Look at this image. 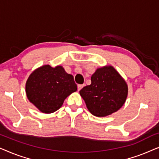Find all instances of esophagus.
I'll return each mask as SVG.
<instances>
[{
	"instance_id": "esophagus-1",
	"label": "esophagus",
	"mask_w": 159,
	"mask_h": 159,
	"mask_svg": "<svg viewBox=\"0 0 159 159\" xmlns=\"http://www.w3.org/2000/svg\"><path fill=\"white\" fill-rule=\"evenodd\" d=\"M84 86V84H78V85H77V88H78V90H81V89L82 88H83V87Z\"/></svg>"
}]
</instances>
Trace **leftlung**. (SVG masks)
<instances>
[{
	"instance_id": "left-lung-1",
	"label": "left lung",
	"mask_w": 159,
	"mask_h": 159,
	"mask_svg": "<svg viewBox=\"0 0 159 159\" xmlns=\"http://www.w3.org/2000/svg\"><path fill=\"white\" fill-rule=\"evenodd\" d=\"M128 88L111 66L98 69L91 77V84L80 91L91 114L106 116L116 112L125 103Z\"/></svg>"
}]
</instances>
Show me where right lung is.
<instances>
[{
    "mask_svg": "<svg viewBox=\"0 0 159 159\" xmlns=\"http://www.w3.org/2000/svg\"><path fill=\"white\" fill-rule=\"evenodd\" d=\"M77 90L73 76L61 66L53 68L44 65L34 70L26 83L29 101L45 114L57 111L64 100Z\"/></svg>",
    "mask_w": 159,
    "mask_h": 159,
    "instance_id": "obj_1",
    "label": "right lung"
}]
</instances>
